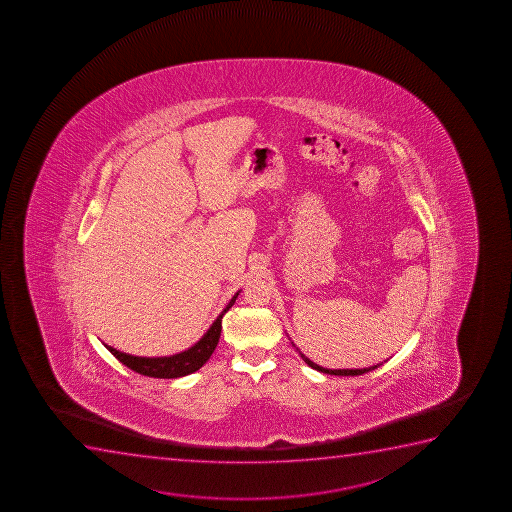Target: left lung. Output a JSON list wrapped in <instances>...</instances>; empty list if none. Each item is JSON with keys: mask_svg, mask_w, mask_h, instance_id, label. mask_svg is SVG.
Wrapping results in <instances>:
<instances>
[{"mask_svg": "<svg viewBox=\"0 0 512 512\" xmlns=\"http://www.w3.org/2000/svg\"><path fill=\"white\" fill-rule=\"evenodd\" d=\"M301 358L305 360V363H307L308 367L315 368V370H319V372L329 373V375H343V377H348V375H351V377H355V375H361V373L370 372V370H375V368L380 367V365H382V363H379V365H373V367L355 368V370H353V368H351V370H348V368H346V370H329V368L319 367L317 363H313L312 360H308L307 356L305 355H301Z\"/></svg>", "mask_w": 512, "mask_h": 512, "instance_id": "left-lung-1", "label": "left lung"}]
</instances>
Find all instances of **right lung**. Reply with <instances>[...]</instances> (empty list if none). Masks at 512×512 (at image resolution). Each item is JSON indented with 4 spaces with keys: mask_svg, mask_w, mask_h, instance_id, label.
<instances>
[{
    "mask_svg": "<svg viewBox=\"0 0 512 512\" xmlns=\"http://www.w3.org/2000/svg\"><path fill=\"white\" fill-rule=\"evenodd\" d=\"M238 293H236L228 305L224 308L221 315L214 320V324L209 327V331L205 332L199 343L193 344L192 348L187 351H181L178 355L161 356V358H144V356H132L127 353H121L118 349L111 348L106 344V348L111 351V355L130 368L133 372L140 373V375H147V377H154V379H178V377H185L188 373L197 372L205 361L211 358L219 337H221V329H223V315L228 312L229 308L235 305Z\"/></svg>",
    "mask_w": 512,
    "mask_h": 512,
    "instance_id": "right-lung-1",
    "label": "right lung"
}]
</instances>
